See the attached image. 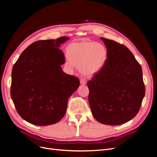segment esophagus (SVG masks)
Instances as JSON below:
<instances>
[{"label": "esophagus", "instance_id": "1", "mask_svg": "<svg viewBox=\"0 0 157 157\" xmlns=\"http://www.w3.org/2000/svg\"><path fill=\"white\" fill-rule=\"evenodd\" d=\"M80 84H85L86 83V79L84 78H80Z\"/></svg>", "mask_w": 157, "mask_h": 157}]
</instances>
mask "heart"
<instances>
[{
    "mask_svg": "<svg viewBox=\"0 0 157 157\" xmlns=\"http://www.w3.org/2000/svg\"><path fill=\"white\" fill-rule=\"evenodd\" d=\"M67 64L69 67L79 66L80 72L86 76L98 73L105 65L108 56L105 46L88 40L71 44L67 49Z\"/></svg>",
    "mask_w": 157,
    "mask_h": 157,
    "instance_id": "obj_1",
    "label": "heart"
}]
</instances>
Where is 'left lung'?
I'll list each match as a JSON object with an SVG mask.
<instances>
[{"instance_id": "1", "label": "left lung", "mask_w": 157, "mask_h": 157, "mask_svg": "<svg viewBox=\"0 0 157 157\" xmlns=\"http://www.w3.org/2000/svg\"><path fill=\"white\" fill-rule=\"evenodd\" d=\"M108 52L103 68L87 83L94 117L107 125L124 124L139 112L145 88L141 65L126 46L101 38Z\"/></svg>"}]
</instances>
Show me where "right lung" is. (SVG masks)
<instances>
[{
    "label": "right lung",
    "mask_w": 157,
    "mask_h": 157,
    "mask_svg": "<svg viewBox=\"0 0 157 157\" xmlns=\"http://www.w3.org/2000/svg\"><path fill=\"white\" fill-rule=\"evenodd\" d=\"M69 39L38 40L23 51L12 71L10 95L16 111L37 126L55 124L67 110L69 98L79 86V79L64 73L65 56L59 48Z\"/></svg>",
    "instance_id": "add662e5"
}]
</instances>
